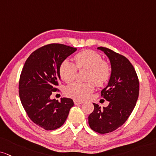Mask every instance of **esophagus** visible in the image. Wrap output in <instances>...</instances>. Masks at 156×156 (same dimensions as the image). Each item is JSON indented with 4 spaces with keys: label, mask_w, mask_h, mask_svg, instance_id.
I'll return each mask as SVG.
<instances>
[{
    "label": "esophagus",
    "mask_w": 156,
    "mask_h": 156,
    "mask_svg": "<svg viewBox=\"0 0 156 156\" xmlns=\"http://www.w3.org/2000/svg\"><path fill=\"white\" fill-rule=\"evenodd\" d=\"M74 103L75 105L82 104V103H84V101H80V100H77V99H75V100H74Z\"/></svg>",
    "instance_id": "34e87169"
}]
</instances>
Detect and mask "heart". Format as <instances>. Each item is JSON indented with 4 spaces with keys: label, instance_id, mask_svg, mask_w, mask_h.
<instances>
[{
    "label": "heart",
    "instance_id": "obj_1",
    "mask_svg": "<svg viewBox=\"0 0 156 156\" xmlns=\"http://www.w3.org/2000/svg\"><path fill=\"white\" fill-rule=\"evenodd\" d=\"M75 64L69 61L61 63L59 74L62 80L67 83L74 81L77 74V69H87L86 83L74 82L66 88V94L73 98L84 100L93 92L94 84L97 87L103 86L111 78L112 68L111 64L103 60L98 53L91 50H85L76 53L74 56Z\"/></svg>",
    "mask_w": 156,
    "mask_h": 156
}]
</instances>
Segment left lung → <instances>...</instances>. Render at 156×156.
<instances>
[{
	"mask_svg": "<svg viewBox=\"0 0 156 156\" xmlns=\"http://www.w3.org/2000/svg\"><path fill=\"white\" fill-rule=\"evenodd\" d=\"M109 58L112 73L108 84L101 91V97L109 102L101 108L93 103L94 111L88 116L90 128L98 133L106 134L120 127L127 120L139 96L137 73L124 55L104 47H98Z\"/></svg>",
	"mask_w": 156,
	"mask_h": 156,
	"instance_id": "left-lung-1",
	"label": "left lung"
}]
</instances>
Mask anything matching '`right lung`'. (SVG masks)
<instances>
[{"label": "right lung", "mask_w": 156, "mask_h": 156, "mask_svg": "<svg viewBox=\"0 0 156 156\" xmlns=\"http://www.w3.org/2000/svg\"><path fill=\"white\" fill-rule=\"evenodd\" d=\"M76 48L59 43L45 45L32 52L23 67L19 82L21 103L34 124L54 130L64 124L74 102L70 98L51 100L60 79L59 68Z\"/></svg>", "instance_id": "right-lung-1"}]
</instances>
